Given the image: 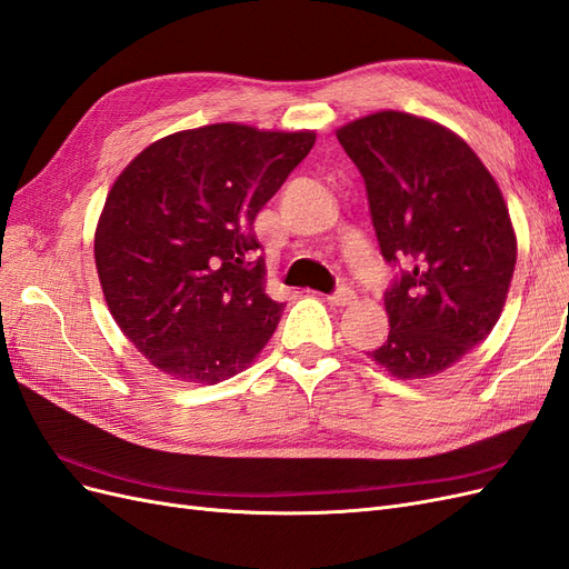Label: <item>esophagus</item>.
<instances>
[{"label":"esophagus","mask_w":569,"mask_h":569,"mask_svg":"<svg viewBox=\"0 0 569 569\" xmlns=\"http://www.w3.org/2000/svg\"><path fill=\"white\" fill-rule=\"evenodd\" d=\"M332 306H349L356 301V291L349 287H337L330 297H327Z\"/></svg>","instance_id":"1"}]
</instances>
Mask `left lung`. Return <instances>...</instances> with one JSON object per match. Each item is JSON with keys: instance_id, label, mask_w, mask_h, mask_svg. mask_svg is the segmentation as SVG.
I'll use <instances>...</instances> for the list:
<instances>
[{"instance_id": "8db88e82", "label": "left lung", "mask_w": 569, "mask_h": 569, "mask_svg": "<svg viewBox=\"0 0 569 569\" xmlns=\"http://www.w3.org/2000/svg\"><path fill=\"white\" fill-rule=\"evenodd\" d=\"M366 180L372 228L396 268L389 337L370 358L401 380L443 372L501 318L518 261L501 189L460 137L380 111L337 130Z\"/></svg>"}]
</instances>
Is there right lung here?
Masks as SVG:
<instances>
[{"instance_id":"obj_1","label":"right lung","mask_w":569,"mask_h":569,"mask_svg":"<svg viewBox=\"0 0 569 569\" xmlns=\"http://www.w3.org/2000/svg\"><path fill=\"white\" fill-rule=\"evenodd\" d=\"M316 144V132L239 123L182 130L118 176L94 234L109 311L173 380L216 385L244 370L284 303L263 284L256 213Z\"/></svg>"}]
</instances>
